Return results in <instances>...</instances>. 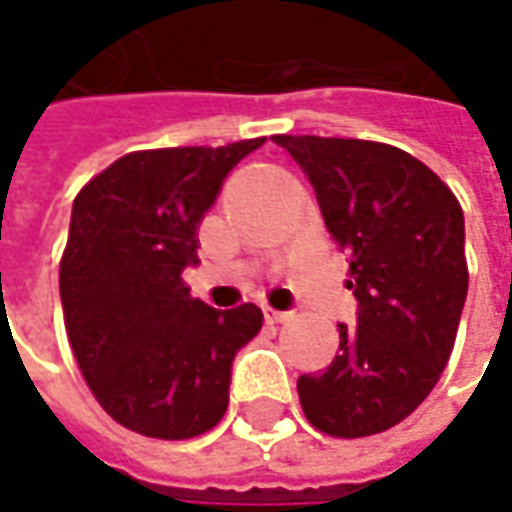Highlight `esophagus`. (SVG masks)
I'll list each match as a JSON object with an SVG mask.
<instances>
[{"instance_id":"1","label":"esophagus","mask_w":512,"mask_h":512,"mask_svg":"<svg viewBox=\"0 0 512 512\" xmlns=\"http://www.w3.org/2000/svg\"><path fill=\"white\" fill-rule=\"evenodd\" d=\"M263 317H266V323H286L291 314H289V311L272 309V306H263Z\"/></svg>"}]
</instances>
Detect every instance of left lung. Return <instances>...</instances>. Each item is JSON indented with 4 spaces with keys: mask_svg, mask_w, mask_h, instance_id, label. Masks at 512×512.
Returning a JSON list of instances; mask_svg holds the SVG:
<instances>
[{
    "mask_svg": "<svg viewBox=\"0 0 512 512\" xmlns=\"http://www.w3.org/2000/svg\"><path fill=\"white\" fill-rule=\"evenodd\" d=\"M317 192L351 257L357 328L297 394L317 431L360 439L411 416L439 382L467 297L465 215L450 186L399 147L360 138L274 135Z\"/></svg>",
    "mask_w": 512,
    "mask_h": 512,
    "instance_id": "obj_1",
    "label": "left lung"
}]
</instances>
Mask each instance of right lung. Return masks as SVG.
Masks as SVG:
<instances>
[{
    "label": "right lung",
    "mask_w": 512,
    "mask_h": 512,
    "mask_svg": "<svg viewBox=\"0 0 512 512\" xmlns=\"http://www.w3.org/2000/svg\"><path fill=\"white\" fill-rule=\"evenodd\" d=\"M266 138L127 152L81 186L59 263L64 328L98 405L152 439H192L229 405L232 360L263 326L184 283L229 169Z\"/></svg>",
    "instance_id": "obj_1"
}]
</instances>
